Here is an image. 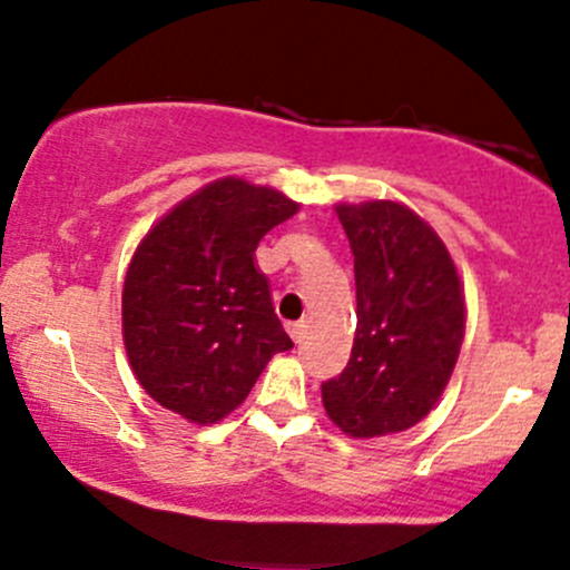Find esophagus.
<instances>
[{
	"label": "esophagus",
	"instance_id": "1",
	"mask_svg": "<svg viewBox=\"0 0 570 570\" xmlns=\"http://www.w3.org/2000/svg\"><path fill=\"white\" fill-rule=\"evenodd\" d=\"M304 326H307V324H304V321H291V324H287V332H291V337H293V341H302V335H304Z\"/></svg>",
	"mask_w": 570,
	"mask_h": 570
}]
</instances>
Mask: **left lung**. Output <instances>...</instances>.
Wrapping results in <instances>:
<instances>
[{
  "label": "left lung",
  "instance_id": "obj_1",
  "mask_svg": "<svg viewBox=\"0 0 570 570\" xmlns=\"http://www.w3.org/2000/svg\"><path fill=\"white\" fill-rule=\"evenodd\" d=\"M335 210L354 255L357 330L321 399L346 435L404 432L435 407L458 363L463 285L443 240L410 207L376 199Z\"/></svg>",
  "mask_w": 570,
  "mask_h": 570
}]
</instances>
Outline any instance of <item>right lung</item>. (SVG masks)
I'll return each instance as SVG.
<instances>
[{
  "label": "right lung",
  "mask_w": 570,
  "mask_h": 570,
  "mask_svg": "<svg viewBox=\"0 0 570 570\" xmlns=\"http://www.w3.org/2000/svg\"><path fill=\"white\" fill-rule=\"evenodd\" d=\"M296 210L279 190L224 177L140 240L124 279V346L157 404L190 424H216L274 354L293 348L255 249Z\"/></svg>",
  "instance_id": "obj_1"
}]
</instances>
